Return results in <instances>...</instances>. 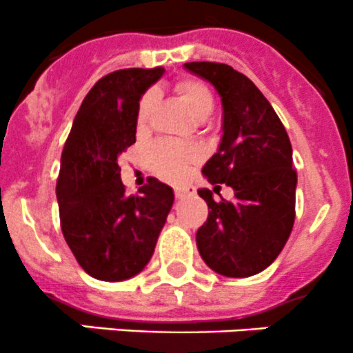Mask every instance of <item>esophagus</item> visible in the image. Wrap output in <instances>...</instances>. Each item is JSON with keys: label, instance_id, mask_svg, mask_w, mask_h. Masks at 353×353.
I'll use <instances>...</instances> for the list:
<instances>
[{"label": "esophagus", "instance_id": "esophagus-1", "mask_svg": "<svg viewBox=\"0 0 353 353\" xmlns=\"http://www.w3.org/2000/svg\"><path fill=\"white\" fill-rule=\"evenodd\" d=\"M192 194V188L190 187H178L175 188V197L176 199H183L185 195Z\"/></svg>", "mask_w": 353, "mask_h": 353}]
</instances>
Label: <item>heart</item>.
Here are the masks:
<instances>
[{
  "label": "heart",
  "instance_id": "b5f03b06",
  "mask_svg": "<svg viewBox=\"0 0 353 353\" xmlns=\"http://www.w3.org/2000/svg\"><path fill=\"white\" fill-rule=\"evenodd\" d=\"M175 92L195 118H201V120L208 118L214 108V97H212L211 89L197 79H190V77L180 79L175 83ZM156 97H158L156 90H148L139 101V127H145L151 120L156 106ZM148 159L151 170L159 178L168 181H178L187 175L190 166L199 163L201 151L195 145L180 144L175 141H159L151 148Z\"/></svg>",
  "mask_w": 353,
  "mask_h": 353
}]
</instances>
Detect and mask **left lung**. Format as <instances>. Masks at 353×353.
Segmentation results:
<instances>
[{"label": "left lung", "instance_id": "obj_1", "mask_svg": "<svg viewBox=\"0 0 353 353\" xmlns=\"http://www.w3.org/2000/svg\"><path fill=\"white\" fill-rule=\"evenodd\" d=\"M185 68L209 80L223 101V139L202 168L214 185L233 188V201L199 195L209 214L197 230V249L216 273L247 278L266 270L290 236L295 221L296 172L292 144L276 111L243 73L225 63L194 61Z\"/></svg>", "mask_w": 353, "mask_h": 353}]
</instances>
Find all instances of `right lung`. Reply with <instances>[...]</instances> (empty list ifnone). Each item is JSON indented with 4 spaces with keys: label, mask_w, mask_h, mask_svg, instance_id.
Masks as SVG:
<instances>
[{
    "label": "right lung",
    "mask_w": 353,
    "mask_h": 353,
    "mask_svg": "<svg viewBox=\"0 0 353 353\" xmlns=\"http://www.w3.org/2000/svg\"><path fill=\"white\" fill-rule=\"evenodd\" d=\"M165 68H123L104 75L80 104L61 152L57 197L63 236L87 274L121 281L144 270L173 205L156 178L127 194L118 158L135 144L137 106Z\"/></svg>",
    "instance_id": "add662e5"
}]
</instances>
